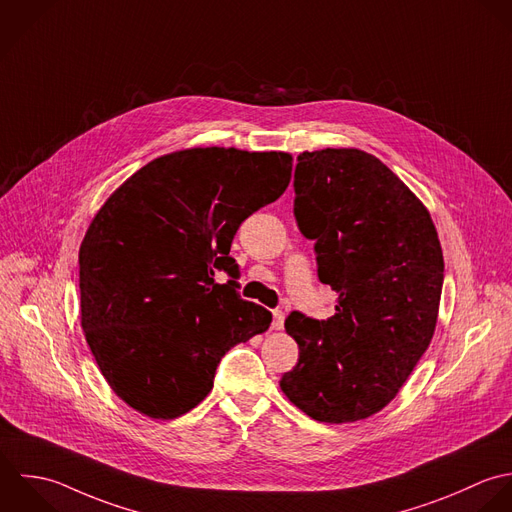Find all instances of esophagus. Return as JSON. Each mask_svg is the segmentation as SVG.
<instances>
[{
	"mask_svg": "<svg viewBox=\"0 0 512 512\" xmlns=\"http://www.w3.org/2000/svg\"><path fill=\"white\" fill-rule=\"evenodd\" d=\"M284 328V312L274 310L272 312V330H282Z\"/></svg>",
	"mask_w": 512,
	"mask_h": 512,
	"instance_id": "esophagus-1",
	"label": "esophagus"
}]
</instances>
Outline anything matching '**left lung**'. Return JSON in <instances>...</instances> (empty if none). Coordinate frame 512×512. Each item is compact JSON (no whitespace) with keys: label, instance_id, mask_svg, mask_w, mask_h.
Returning a JSON list of instances; mask_svg holds the SVG:
<instances>
[{"label":"left lung","instance_id":"1","mask_svg":"<svg viewBox=\"0 0 512 512\" xmlns=\"http://www.w3.org/2000/svg\"><path fill=\"white\" fill-rule=\"evenodd\" d=\"M294 216L314 240L318 278L338 292L328 320L292 312L300 347L286 397L322 423L381 411L429 347L443 290V252L423 202L359 149L302 153Z\"/></svg>","mask_w":512,"mask_h":512}]
</instances>
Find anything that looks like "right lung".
Returning a JSON list of instances; mask_svg holds the SVG:
<instances>
[{
  "label": "right lung",
  "mask_w": 512,
  "mask_h": 512,
  "mask_svg": "<svg viewBox=\"0 0 512 512\" xmlns=\"http://www.w3.org/2000/svg\"><path fill=\"white\" fill-rule=\"evenodd\" d=\"M292 155L224 147L159 157L95 214L79 248L81 326L111 389L153 419H174L212 389L222 355L270 328L238 294L230 246L278 200ZM232 278L216 285L213 274Z\"/></svg>",
  "instance_id": "obj_1"
}]
</instances>
